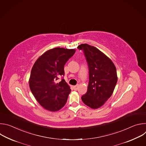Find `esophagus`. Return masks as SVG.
Segmentation results:
<instances>
[{
	"label": "esophagus",
	"mask_w": 146,
	"mask_h": 146,
	"mask_svg": "<svg viewBox=\"0 0 146 146\" xmlns=\"http://www.w3.org/2000/svg\"><path fill=\"white\" fill-rule=\"evenodd\" d=\"M78 86H75L73 87V89H74V90H75V91H77V90H78Z\"/></svg>",
	"instance_id": "obj_1"
}]
</instances>
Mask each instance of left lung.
I'll return each instance as SVG.
<instances>
[{
	"mask_svg": "<svg viewBox=\"0 0 146 146\" xmlns=\"http://www.w3.org/2000/svg\"><path fill=\"white\" fill-rule=\"evenodd\" d=\"M83 51L89 67V84L81 99L85 105L96 109L111 96L117 82L116 68L112 60L97 48L88 44L77 47Z\"/></svg>",
	"mask_w": 146,
	"mask_h": 146,
	"instance_id": "obj_1",
	"label": "left lung"
}]
</instances>
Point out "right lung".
<instances>
[{"label":"right lung","mask_w":146,"mask_h":146,"mask_svg":"<svg viewBox=\"0 0 146 146\" xmlns=\"http://www.w3.org/2000/svg\"><path fill=\"white\" fill-rule=\"evenodd\" d=\"M74 49L56 47L41 55L34 64L29 80L31 91L44 109L56 111L66 103L71 90L64 79V65L75 53Z\"/></svg>","instance_id":"add662e5"}]
</instances>
